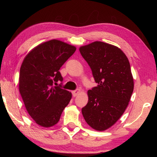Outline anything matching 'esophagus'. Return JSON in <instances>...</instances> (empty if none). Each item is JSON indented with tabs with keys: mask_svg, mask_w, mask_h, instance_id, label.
I'll return each instance as SVG.
<instances>
[{
	"mask_svg": "<svg viewBox=\"0 0 157 157\" xmlns=\"http://www.w3.org/2000/svg\"><path fill=\"white\" fill-rule=\"evenodd\" d=\"M79 92H80V90H79V89H76V90H75V91H73L72 92L73 95L74 97H75V96H77V95H78L79 94Z\"/></svg>",
	"mask_w": 157,
	"mask_h": 157,
	"instance_id": "34e87169",
	"label": "esophagus"
}]
</instances>
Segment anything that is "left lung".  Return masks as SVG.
<instances>
[{
  "mask_svg": "<svg viewBox=\"0 0 157 157\" xmlns=\"http://www.w3.org/2000/svg\"><path fill=\"white\" fill-rule=\"evenodd\" d=\"M98 85L89 90L87 105L82 113L87 124L104 131L115 124L128 106L134 90V79L125 54L102 41L79 48Z\"/></svg>",
  "mask_w": 157,
  "mask_h": 157,
  "instance_id": "1",
  "label": "left lung"
}]
</instances>
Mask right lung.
Segmentation results:
<instances>
[{
    "label": "right lung",
    "instance_id": "add662e5",
    "mask_svg": "<svg viewBox=\"0 0 157 157\" xmlns=\"http://www.w3.org/2000/svg\"><path fill=\"white\" fill-rule=\"evenodd\" d=\"M75 50V46L52 39L36 46L23 61L19 91L28 113L39 125L57 124L72 98L71 92L53 84L63 81L59 69Z\"/></svg>",
    "mask_w": 157,
    "mask_h": 157
}]
</instances>
